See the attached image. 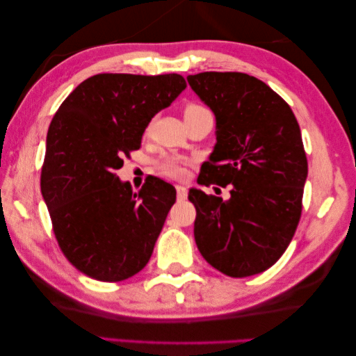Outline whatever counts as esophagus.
Segmentation results:
<instances>
[{
    "mask_svg": "<svg viewBox=\"0 0 356 356\" xmlns=\"http://www.w3.org/2000/svg\"><path fill=\"white\" fill-rule=\"evenodd\" d=\"M176 191H177V200L179 202H182V200L186 199L188 191H186V188L184 185H176Z\"/></svg>",
    "mask_w": 356,
    "mask_h": 356,
    "instance_id": "34e87169",
    "label": "esophagus"
}]
</instances>
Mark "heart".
<instances>
[{
  "mask_svg": "<svg viewBox=\"0 0 356 356\" xmlns=\"http://www.w3.org/2000/svg\"><path fill=\"white\" fill-rule=\"evenodd\" d=\"M197 110H202L200 105H195V104H190L185 107V116L190 115V113H194ZM185 165L186 161L185 159H180V157H172V156H165L161 159V162H159V168L165 174V176H170V177H182L185 174Z\"/></svg>",
  "mask_w": 356,
  "mask_h": 356,
  "instance_id": "b5f03b06",
  "label": "heart"
}]
</instances>
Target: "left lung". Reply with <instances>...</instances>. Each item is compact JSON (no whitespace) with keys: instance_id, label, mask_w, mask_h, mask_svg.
<instances>
[{"instance_id":"1","label":"left lung","mask_w":356,"mask_h":356,"mask_svg":"<svg viewBox=\"0 0 356 356\" xmlns=\"http://www.w3.org/2000/svg\"><path fill=\"white\" fill-rule=\"evenodd\" d=\"M186 79L216 116L217 142L197 182L231 185L228 200L190 190L195 245L225 275L260 274L283 255L300 222L307 159L298 122L274 90L246 73Z\"/></svg>"}]
</instances>
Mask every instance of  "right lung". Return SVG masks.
I'll use <instances>...</instances> for the list:
<instances>
[{"instance_id":"right-lung-1","label":"right lung","mask_w":356,"mask_h":356,"mask_svg":"<svg viewBox=\"0 0 356 356\" xmlns=\"http://www.w3.org/2000/svg\"><path fill=\"white\" fill-rule=\"evenodd\" d=\"M185 88L176 73H101L81 82L53 116L41 193L59 248L82 274L122 282L147 266L176 190L151 177L134 193L116 170Z\"/></svg>"}]
</instances>
